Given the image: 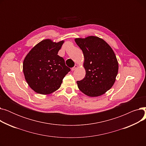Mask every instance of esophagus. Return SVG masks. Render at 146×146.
Masks as SVG:
<instances>
[{
  "label": "esophagus",
  "instance_id": "34e87169",
  "mask_svg": "<svg viewBox=\"0 0 146 146\" xmlns=\"http://www.w3.org/2000/svg\"><path fill=\"white\" fill-rule=\"evenodd\" d=\"M78 67V66L76 64V65H75V66H74V67L72 68V71H74V70H75Z\"/></svg>",
  "mask_w": 146,
  "mask_h": 146
}]
</instances>
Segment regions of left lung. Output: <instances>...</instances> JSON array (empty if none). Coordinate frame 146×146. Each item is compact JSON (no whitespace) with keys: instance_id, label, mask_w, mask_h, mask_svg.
I'll return each instance as SVG.
<instances>
[{"instance_id":"1","label":"left lung","mask_w":146,"mask_h":146,"mask_svg":"<svg viewBox=\"0 0 146 146\" xmlns=\"http://www.w3.org/2000/svg\"><path fill=\"white\" fill-rule=\"evenodd\" d=\"M76 43L82 50L85 77L78 81L79 90L90 97L105 94L115 82L118 63L110 45L101 38L89 36L75 38Z\"/></svg>"}]
</instances>
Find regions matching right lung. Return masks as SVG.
Instances as JSON below:
<instances>
[{
  "mask_svg": "<svg viewBox=\"0 0 146 146\" xmlns=\"http://www.w3.org/2000/svg\"><path fill=\"white\" fill-rule=\"evenodd\" d=\"M64 41L45 39L29 51L23 62V72L29 86L37 94L48 95L58 90L70 71L57 55Z\"/></svg>",
  "mask_w": 146,
  "mask_h": 146,
  "instance_id": "1",
  "label": "right lung"
}]
</instances>
